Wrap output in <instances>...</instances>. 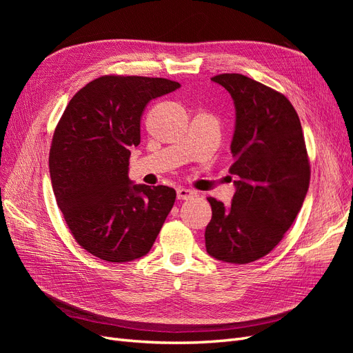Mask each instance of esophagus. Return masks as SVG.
Listing matches in <instances>:
<instances>
[{"label": "esophagus", "mask_w": 353, "mask_h": 353, "mask_svg": "<svg viewBox=\"0 0 353 353\" xmlns=\"http://www.w3.org/2000/svg\"><path fill=\"white\" fill-rule=\"evenodd\" d=\"M196 196V193L193 190H188V188H176V197L179 199V200H188V199H191V197H194Z\"/></svg>", "instance_id": "esophagus-1"}]
</instances>
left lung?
<instances>
[{
	"label": "left lung",
	"mask_w": 353,
	"mask_h": 353,
	"mask_svg": "<svg viewBox=\"0 0 353 353\" xmlns=\"http://www.w3.org/2000/svg\"><path fill=\"white\" fill-rule=\"evenodd\" d=\"M236 108L231 141L236 193L231 206L208 197L206 250L228 263L268 254L292 227L309 188L311 168L299 116L284 95L240 73L212 78Z\"/></svg>",
	"instance_id": "left-lung-1"
}]
</instances>
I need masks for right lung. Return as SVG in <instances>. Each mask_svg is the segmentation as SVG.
Wrapping results in <instances>:
<instances>
[{
	"label": "right lung",
	"instance_id": "obj_1",
	"mask_svg": "<svg viewBox=\"0 0 353 353\" xmlns=\"http://www.w3.org/2000/svg\"><path fill=\"white\" fill-rule=\"evenodd\" d=\"M179 87L105 74L73 95L57 123L48 159L57 206L77 243L103 261L145 256L174 206V188L132 184L128 170L145 105Z\"/></svg>",
	"mask_w": 353,
	"mask_h": 353
}]
</instances>
